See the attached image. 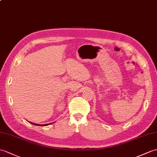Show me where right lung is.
<instances>
[{
    "instance_id": "add662e5",
    "label": "right lung",
    "mask_w": 157,
    "mask_h": 157,
    "mask_svg": "<svg viewBox=\"0 0 157 157\" xmlns=\"http://www.w3.org/2000/svg\"><path fill=\"white\" fill-rule=\"evenodd\" d=\"M30 122L31 124H34V125H36V126H47V125H49V124H41V125H40V124H35V123H32V122ZM52 124V123H51Z\"/></svg>"
}]
</instances>
